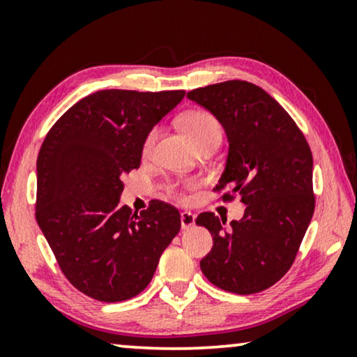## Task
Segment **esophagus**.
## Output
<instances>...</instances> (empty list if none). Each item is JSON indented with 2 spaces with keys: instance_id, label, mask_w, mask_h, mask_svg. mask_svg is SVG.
<instances>
[{
  "instance_id": "esophagus-1",
  "label": "esophagus",
  "mask_w": 357,
  "mask_h": 357,
  "mask_svg": "<svg viewBox=\"0 0 357 357\" xmlns=\"http://www.w3.org/2000/svg\"><path fill=\"white\" fill-rule=\"evenodd\" d=\"M195 214L190 213V211H182L180 213V224H182V229H190L195 226Z\"/></svg>"
}]
</instances>
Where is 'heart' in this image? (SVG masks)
<instances>
[{
	"instance_id": "1",
	"label": "heart",
	"mask_w": 357,
	"mask_h": 357,
	"mask_svg": "<svg viewBox=\"0 0 357 357\" xmlns=\"http://www.w3.org/2000/svg\"><path fill=\"white\" fill-rule=\"evenodd\" d=\"M180 126L187 133V136L192 139L195 146H199L202 143H206L209 139H219L221 141V125L216 120V116L209 114L206 110H190L185 114L182 119H180ZM155 139V130H151L148 135H146L144 143H143V153H149L151 148H153ZM169 195H172L175 198H183L182 188H180L178 183L170 182L167 183Z\"/></svg>"
}]
</instances>
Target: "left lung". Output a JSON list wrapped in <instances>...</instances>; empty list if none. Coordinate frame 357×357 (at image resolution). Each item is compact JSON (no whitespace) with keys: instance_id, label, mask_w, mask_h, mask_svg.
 <instances>
[{"instance_id":"8db88e82","label":"left lung","mask_w":357,"mask_h":357,"mask_svg":"<svg viewBox=\"0 0 357 357\" xmlns=\"http://www.w3.org/2000/svg\"><path fill=\"white\" fill-rule=\"evenodd\" d=\"M187 96L227 133V164L213 192L222 202L241 195L245 204L243 218L231 226L214 213L197 218L213 237L199 266L219 289L241 296L265 291L289 271L314 216L310 146L291 115L252 82H219Z\"/></svg>"}]
</instances>
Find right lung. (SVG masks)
I'll use <instances>...</instances> for the list:
<instances>
[{"instance_id": "obj_1", "label": "right lung", "mask_w": 357, "mask_h": 357, "mask_svg": "<svg viewBox=\"0 0 357 357\" xmlns=\"http://www.w3.org/2000/svg\"><path fill=\"white\" fill-rule=\"evenodd\" d=\"M185 91L105 89L55 121L37 158L36 219L58 266L100 302L138 296L180 231L172 204L151 199L139 214L120 206L125 174L138 169L146 135Z\"/></svg>"}]
</instances>
